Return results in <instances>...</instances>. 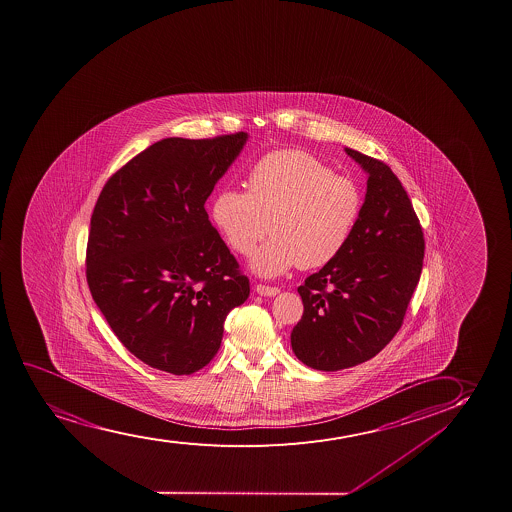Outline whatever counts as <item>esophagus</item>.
Listing matches in <instances>:
<instances>
[{"label":"esophagus","mask_w":512,"mask_h":512,"mask_svg":"<svg viewBox=\"0 0 512 512\" xmlns=\"http://www.w3.org/2000/svg\"><path fill=\"white\" fill-rule=\"evenodd\" d=\"M254 290L258 292L259 296L273 297L277 296L280 289L278 287H270V285L258 284L254 287Z\"/></svg>","instance_id":"34e87169"}]
</instances>
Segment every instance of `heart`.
I'll return each mask as SVG.
<instances>
[{
	"label": "heart",
	"mask_w": 512,
	"mask_h": 512,
	"mask_svg": "<svg viewBox=\"0 0 512 512\" xmlns=\"http://www.w3.org/2000/svg\"><path fill=\"white\" fill-rule=\"evenodd\" d=\"M358 184L302 151H273L247 173V192L223 189L211 218L232 251L253 253L270 222L273 237L254 251L251 268L277 277L292 266L313 270L339 256L361 213Z\"/></svg>",
	"instance_id": "b5f03b06"
}]
</instances>
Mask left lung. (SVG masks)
<instances>
[{
	"mask_svg": "<svg viewBox=\"0 0 512 512\" xmlns=\"http://www.w3.org/2000/svg\"><path fill=\"white\" fill-rule=\"evenodd\" d=\"M368 173L351 239L297 289L304 313L290 344L297 359L339 371L375 358L399 332L419 282L425 239L401 180L383 161L351 148Z\"/></svg>",
	"mask_w": 512,
	"mask_h": 512,
	"instance_id": "8db88e82",
	"label": "left lung"
}]
</instances>
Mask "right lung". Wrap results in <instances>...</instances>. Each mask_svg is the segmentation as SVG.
<instances>
[{"label": "right lung", "instance_id": "add662e5", "mask_svg": "<svg viewBox=\"0 0 512 512\" xmlns=\"http://www.w3.org/2000/svg\"><path fill=\"white\" fill-rule=\"evenodd\" d=\"M247 137L154 142L111 175L94 206L89 290L118 340L151 368H204L227 314L249 297V280L204 210Z\"/></svg>", "mask_w": 512, "mask_h": 512}]
</instances>
